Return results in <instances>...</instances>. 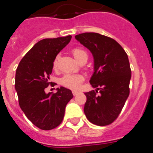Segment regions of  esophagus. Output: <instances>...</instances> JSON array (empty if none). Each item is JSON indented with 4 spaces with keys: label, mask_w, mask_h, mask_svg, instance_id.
<instances>
[{
    "label": "esophagus",
    "mask_w": 153,
    "mask_h": 153,
    "mask_svg": "<svg viewBox=\"0 0 153 153\" xmlns=\"http://www.w3.org/2000/svg\"><path fill=\"white\" fill-rule=\"evenodd\" d=\"M72 93H73V95H74V96H76V95L78 94V91H72Z\"/></svg>",
    "instance_id": "1"
}]
</instances>
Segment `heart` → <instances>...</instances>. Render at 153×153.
Listing matches in <instances>:
<instances>
[{
    "mask_svg": "<svg viewBox=\"0 0 153 153\" xmlns=\"http://www.w3.org/2000/svg\"><path fill=\"white\" fill-rule=\"evenodd\" d=\"M73 56L80 62L81 61L88 58V54L83 49L80 48H75L72 50ZM58 65V56L55 57L54 62H53V68H57ZM84 80L83 76L80 75H71V74H66L61 78V84L65 87H67L71 89L77 90L80 88L82 82Z\"/></svg>",
    "mask_w": 153,
    "mask_h": 153,
    "instance_id": "heart-1",
    "label": "heart"
}]
</instances>
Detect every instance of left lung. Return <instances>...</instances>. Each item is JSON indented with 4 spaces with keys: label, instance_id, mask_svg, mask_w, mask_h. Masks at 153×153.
I'll list each match as a JSON object with an SVG mask.
<instances>
[{
    "label": "left lung",
    "instance_id": "1",
    "mask_svg": "<svg viewBox=\"0 0 153 153\" xmlns=\"http://www.w3.org/2000/svg\"><path fill=\"white\" fill-rule=\"evenodd\" d=\"M75 39L94 58L89 82L96 89L85 93L84 112L92 124L108 126L118 118L129 95L132 72L128 55L116 41L98 33H82L75 35Z\"/></svg>",
    "mask_w": 153,
    "mask_h": 153
}]
</instances>
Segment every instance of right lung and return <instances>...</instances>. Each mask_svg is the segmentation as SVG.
I'll list each match as a JSON object with an SVG mask.
<instances>
[{"mask_svg": "<svg viewBox=\"0 0 153 153\" xmlns=\"http://www.w3.org/2000/svg\"><path fill=\"white\" fill-rule=\"evenodd\" d=\"M71 35L45 38L33 46L21 59L15 75V90L21 110L38 128L51 130L62 123L66 105L73 98L71 90L57 88L45 93L52 72L53 62L70 42Z\"/></svg>", "mask_w": 153, "mask_h": 153, "instance_id": "1", "label": "right lung"}]
</instances>
